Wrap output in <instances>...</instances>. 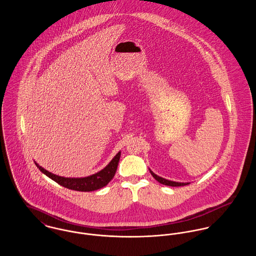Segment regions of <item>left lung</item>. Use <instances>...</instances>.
Here are the masks:
<instances>
[{
    "label": "left lung",
    "mask_w": 256,
    "mask_h": 256,
    "mask_svg": "<svg viewBox=\"0 0 256 256\" xmlns=\"http://www.w3.org/2000/svg\"><path fill=\"white\" fill-rule=\"evenodd\" d=\"M150 174L152 176V178L156 180H158V182L162 183V184H164V185H168V186H184V185H187V184H189V183H180V182H170V180H164V178H160L158 176H156V174H154L150 170Z\"/></svg>",
    "instance_id": "obj_1"
}]
</instances>
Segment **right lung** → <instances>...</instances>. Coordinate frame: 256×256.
I'll use <instances>...</instances> for the list:
<instances>
[{"label": "right lung", "mask_w": 256, "mask_h": 256, "mask_svg": "<svg viewBox=\"0 0 256 256\" xmlns=\"http://www.w3.org/2000/svg\"><path fill=\"white\" fill-rule=\"evenodd\" d=\"M120 154H121V152H119L113 158V160L110 162L108 166L106 168H104L102 170H100V172L92 174L90 176H88V178H68L58 176H55V174L47 172L43 168L39 166L37 164L36 166L41 172H43L45 176H47L49 178H51L55 182L66 187L68 189L86 192V191L98 190L110 183V180L114 178V174L116 172Z\"/></svg>", "instance_id": "1"}]
</instances>
